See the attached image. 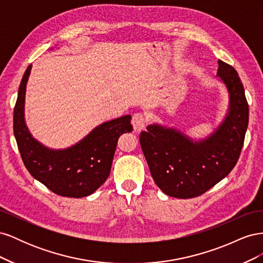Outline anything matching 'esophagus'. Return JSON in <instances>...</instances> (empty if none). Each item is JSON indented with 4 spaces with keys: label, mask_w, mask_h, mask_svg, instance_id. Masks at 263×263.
<instances>
[{
    "label": "esophagus",
    "mask_w": 263,
    "mask_h": 263,
    "mask_svg": "<svg viewBox=\"0 0 263 263\" xmlns=\"http://www.w3.org/2000/svg\"><path fill=\"white\" fill-rule=\"evenodd\" d=\"M146 123H147L146 118L141 113H136V114L133 115L132 124H133L135 132H140V130L144 129L146 127Z\"/></svg>",
    "instance_id": "34e87169"
}]
</instances>
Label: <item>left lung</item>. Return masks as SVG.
I'll use <instances>...</instances> for the list:
<instances>
[{"label":"left lung","mask_w":263,"mask_h":263,"mask_svg":"<svg viewBox=\"0 0 263 263\" xmlns=\"http://www.w3.org/2000/svg\"><path fill=\"white\" fill-rule=\"evenodd\" d=\"M217 77L229 95L228 113L210 137L193 141L174 128L154 124L140 133L151 177L162 192L178 198L200 196L227 177L239 159L249 107L237 71L218 60Z\"/></svg>","instance_id":"obj_1"}]
</instances>
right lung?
<instances>
[{"label": "right lung", "mask_w": 263, "mask_h": 263, "mask_svg": "<svg viewBox=\"0 0 263 263\" xmlns=\"http://www.w3.org/2000/svg\"><path fill=\"white\" fill-rule=\"evenodd\" d=\"M30 69L31 65L22 78L14 107V136L23 162L31 176L55 194L66 197L90 195L108 178L118 138L133 130L132 116L125 115L103 123L70 148H47L33 138L24 119Z\"/></svg>", "instance_id": "1"}]
</instances>
